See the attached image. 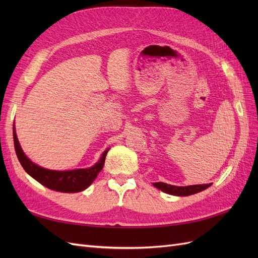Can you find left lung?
<instances>
[{"mask_svg": "<svg viewBox=\"0 0 258 258\" xmlns=\"http://www.w3.org/2000/svg\"><path fill=\"white\" fill-rule=\"evenodd\" d=\"M211 184H201V185H190V186H174V185H170L167 183H154L153 185L156 187V188L160 189L161 191L169 194V195H173V196H190V195L200 192L202 190L207 189L208 187L211 186Z\"/></svg>", "mask_w": 258, "mask_h": 258, "instance_id": "1", "label": "left lung"}]
</instances>
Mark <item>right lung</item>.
<instances>
[{
  "mask_svg": "<svg viewBox=\"0 0 258 258\" xmlns=\"http://www.w3.org/2000/svg\"><path fill=\"white\" fill-rule=\"evenodd\" d=\"M13 136L15 151H16L18 160L21 163L22 168L25 169L26 172L30 176H32L34 179H36L38 183H41L45 187H47V188L61 192H79L85 190L87 187H89L91 183L96 179L100 171L102 170L106 154L108 150H110V148L105 150L103 154L101 155L98 162H96L95 165L90 168L67 171L49 170L32 162L27 157L26 154L23 153L16 135L15 124L13 127Z\"/></svg>",
  "mask_w": 258,
  "mask_h": 258,
  "instance_id": "1",
  "label": "right lung"
}]
</instances>
